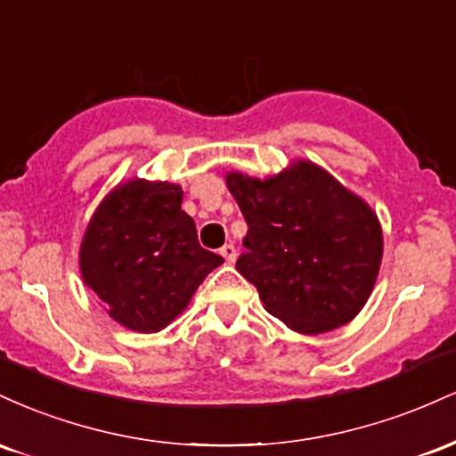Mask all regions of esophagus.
<instances>
[{"instance_id": "34e87169", "label": "esophagus", "mask_w": 456, "mask_h": 456, "mask_svg": "<svg viewBox=\"0 0 456 456\" xmlns=\"http://www.w3.org/2000/svg\"><path fill=\"white\" fill-rule=\"evenodd\" d=\"M221 255L224 257V261H227V264H233V261L238 259V248H235L233 244H224L221 248Z\"/></svg>"}]
</instances>
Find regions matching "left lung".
<instances>
[{
    "instance_id": "1",
    "label": "left lung",
    "mask_w": 456,
    "mask_h": 456,
    "mask_svg": "<svg viewBox=\"0 0 456 456\" xmlns=\"http://www.w3.org/2000/svg\"><path fill=\"white\" fill-rule=\"evenodd\" d=\"M227 188L248 224L235 268L257 287L265 311L300 334L352 322L384 253L369 203L311 160L265 180L232 171Z\"/></svg>"
}]
</instances>
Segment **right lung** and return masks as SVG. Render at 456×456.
I'll return each instance as SVG.
<instances>
[{
  "label": "right lung",
  "mask_w": 456,
  "mask_h": 456,
  "mask_svg": "<svg viewBox=\"0 0 456 456\" xmlns=\"http://www.w3.org/2000/svg\"><path fill=\"white\" fill-rule=\"evenodd\" d=\"M182 197L169 182L128 180L102 199L83 235V282L134 332L169 326L223 264L221 255L201 248Z\"/></svg>",
  "instance_id": "1"
}]
</instances>
